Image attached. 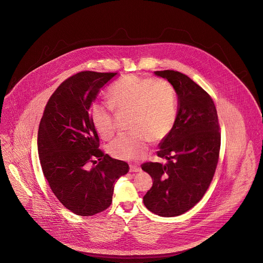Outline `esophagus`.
<instances>
[{"label": "esophagus", "instance_id": "1", "mask_svg": "<svg viewBox=\"0 0 263 263\" xmlns=\"http://www.w3.org/2000/svg\"><path fill=\"white\" fill-rule=\"evenodd\" d=\"M129 172L130 173H139V172H141V167L140 166H138V165H130L129 166Z\"/></svg>", "mask_w": 263, "mask_h": 263}]
</instances>
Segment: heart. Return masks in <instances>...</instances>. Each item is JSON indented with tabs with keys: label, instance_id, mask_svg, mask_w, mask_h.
I'll use <instances>...</instances> for the list:
<instances>
[{
	"label": "heart",
	"instance_id": "b5f03b06",
	"mask_svg": "<svg viewBox=\"0 0 263 263\" xmlns=\"http://www.w3.org/2000/svg\"><path fill=\"white\" fill-rule=\"evenodd\" d=\"M109 103L95 102L89 109L91 123L103 139H110L116 132L114 109L129 112L130 132L119 135L108 147L117 159L142 158L149 142L164 140L175 126L177 109L174 86L165 80L126 76L109 89Z\"/></svg>",
	"mask_w": 263,
	"mask_h": 263
}]
</instances>
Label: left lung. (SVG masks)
Here are the masks:
<instances>
[{"label":"left lung","mask_w":263,"mask_h":263,"mask_svg":"<svg viewBox=\"0 0 263 263\" xmlns=\"http://www.w3.org/2000/svg\"><path fill=\"white\" fill-rule=\"evenodd\" d=\"M155 74L174 86L178 109L175 126L157 152L167 163L142 164L153 179L143 200L151 212L173 217L193 208L209 187L219 158L220 127L212 98L189 77L175 70Z\"/></svg>","instance_id":"obj_1"}]
</instances>
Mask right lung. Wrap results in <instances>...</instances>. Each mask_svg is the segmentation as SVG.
I'll return each mask as SVG.
<instances>
[{
	"mask_svg": "<svg viewBox=\"0 0 263 263\" xmlns=\"http://www.w3.org/2000/svg\"><path fill=\"white\" fill-rule=\"evenodd\" d=\"M116 74L82 71L68 78L50 97L40 122L37 150L44 175L57 199L78 215L106 210L114 182L129 171L126 162L99 149L89 116L100 88ZM97 160L98 164L89 168Z\"/></svg>",
	"mask_w": 263,
	"mask_h": 263,
	"instance_id": "obj_1",
	"label": "right lung"
}]
</instances>
